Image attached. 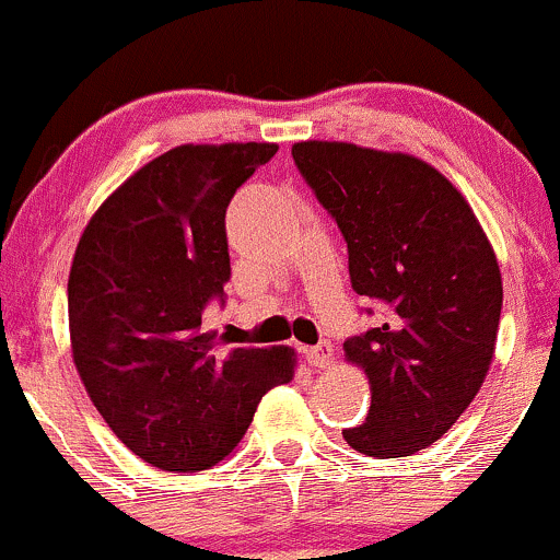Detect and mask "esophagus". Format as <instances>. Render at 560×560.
<instances>
[{
  "mask_svg": "<svg viewBox=\"0 0 560 560\" xmlns=\"http://www.w3.org/2000/svg\"><path fill=\"white\" fill-rule=\"evenodd\" d=\"M306 360L314 365V369H330L332 347L330 343H316V347H306Z\"/></svg>",
  "mask_w": 560,
  "mask_h": 560,
  "instance_id": "34e87169",
  "label": "esophagus"
}]
</instances>
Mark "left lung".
<instances>
[{"label": "left lung", "mask_w": 560, "mask_h": 560, "mask_svg": "<svg viewBox=\"0 0 560 560\" xmlns=\"http://www.w3.org/2000/svg\"><path fill=\"white\" fill-rule=\"evenodd\" d=\"M292 160L347 241L352 290L382 308L343 341L371 385L369 417L343 439L371 457L420 453L488 376L504 301L493 248L460 191L417 156L306 140Z\"/></svg>", "instance_id": "8db88e82"}]
</instances>
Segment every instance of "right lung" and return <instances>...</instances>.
<instances>
[{
  "mask_svg": "<svg viewBox=\"0 0 560 560\" xmlns=\"http://www.w3.org/2000/svg\"><path fill=\"white\" fill-rule=\"evenodd\" d=\"M273 143L178 145L100 206L67 284L72 360L110 431L162 471L233 453L270 387L295 374L287 347L224 349L202 312L224 303V213Z\"/></svg>",
  "mask_w": 560,
  "mask_h": 560,
  "instance_id": "1",
  "label": "right lung"
}]
</instances>
